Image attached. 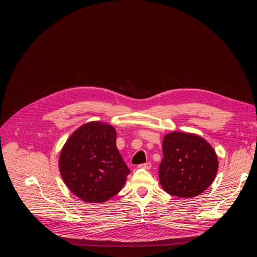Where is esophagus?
<instances>
[{
  "mask_svg": "<svg viewBox=\"0 0 257 257\" xmlns=\"http://www.w3.org/2000/svg\"><path fill=\"white\" fill-rule=\"evenodd\" d=\"M141 168H143V169H145V170H150L151 168H152V164L151 163H146V164H142L141 166H140Z\"/></svg>",
  "mask_w": 257,
  "mask_h": 257,
  "instance_id": "34e87169",
  "label": "esophagus"
}]
</instances>
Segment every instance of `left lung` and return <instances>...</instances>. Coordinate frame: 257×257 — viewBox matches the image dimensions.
I'll list each match as a JSON object with an SVG mask.
<instances>
[{
    "mask_svg": "<svg viewBox=\"0 0 257 257\" xmlns=\"http://www.w3.org/2000/svg\"><path fill=\"white\" fill-rule=\"evenodd\" d=\"M163 153L159 175L167 193L192 198L211 185L218 161L212 146L204 138L186 132L168 133L164 136Z\"/></svg>",
    "mask_w": 257,
    "mask_h": 257,
    "instance_id": "1",
    "label": "left lung"
}]
</instances>
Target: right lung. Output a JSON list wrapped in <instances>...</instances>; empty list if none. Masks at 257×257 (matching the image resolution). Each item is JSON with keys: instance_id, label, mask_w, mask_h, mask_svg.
<instances>
[{"instance_id": "1", "label": "right lung", "mask_w": 257, "mask_h": 257, "mask_svg": "<svg viewBox=\"0 0 257 257\" xmlns=\"http://www.w3.org/2000/svg\"><path fill=\"white\" fill-rule=\"evenodd\" d=\"M109 124L81 125L64 144L59 158L61 177L68 189L88 203L105 202L120 192L130 170L116 145Z\"/></svg>"}]
</instances>
